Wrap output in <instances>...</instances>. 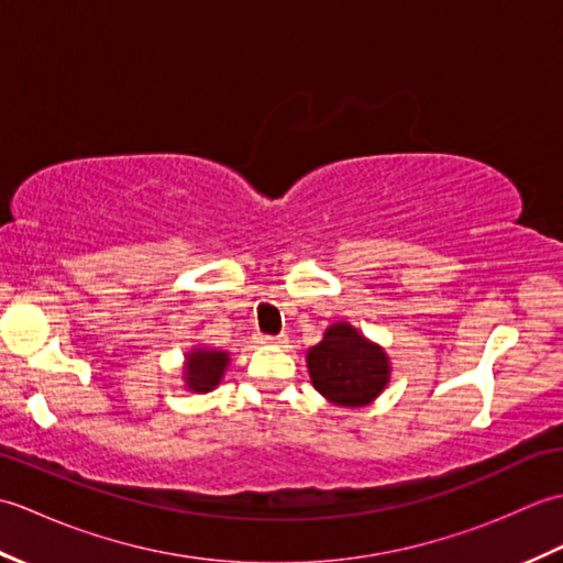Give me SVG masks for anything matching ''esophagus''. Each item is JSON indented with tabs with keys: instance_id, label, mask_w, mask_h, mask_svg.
Here are the masks:
<instances>
[{
	"instance_id": "obj_1",
	"label": "esophagus",
	"mask_w": 563,
	"mask_h": 563,
	"mask_svg": "<svg viewBox=\"0 0 563 563\" xmlns=\"http://www.w3.org/2000/svg\"><path fill=\"white\" fill-rule=\"evenodd\" d=\"M285 341H288V339H285L283 333H280V336H261V343H266V345H283Z\"/></svg>"
}]
</instances>
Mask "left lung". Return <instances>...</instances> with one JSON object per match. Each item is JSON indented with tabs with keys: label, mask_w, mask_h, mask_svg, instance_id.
Returning <instances> with one entry per match:
<instances>
[{
	"label": "left lung",
	"mask_w": 563,
	"mask_h": 563,
	"mask_svg": "<svg viewBox=\"0 0 563 563\" xmlns=\"http://www.w3.org/2000/svg\"><path fill=\"white\" fill-rule=\"evenodd\" d=\"M307 367L321 397L351 409L375 401L391 373L387 353L349 321L327 329L324 339L307 351Z\"/></svg>",
	"instance_id": "obj_1"
}]
</instances>
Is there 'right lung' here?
I'll list each match as a JSON object with an SVG mask.
<instances>
[{"label": "right lung", "mask_w": 563, "mask_h": 563, "mask_svg": "<svg viewBox=\"0 0 563 563\" xmlns=\"http://www.w3.org/2000/svg\"><path fill=\"white\" fill-rule=\"evenodd\" d=\"M227 365H230V353L212 351V349H194L186 355V389L206 394L220 385Z\"/></svg>", "instance_id": "add662e5"}]
</instances>
